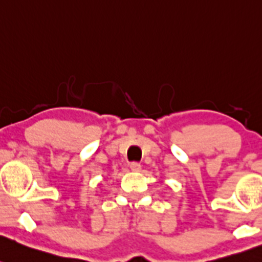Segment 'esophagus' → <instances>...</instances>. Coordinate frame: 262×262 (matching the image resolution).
I'll list each match as a JSON object with an SVG mask.
<instances>
[{
  "mask_svg": "<svg viewBox=\"0 0 262 262\" xmlns=\"http://www.w3.org/2000/svg\"><path fill=\"white\" fill-rule=\"evenodd\" d=\"M130 169L133 170V172H139L140 164L137 163V162H133V163H130Z\"/></svg>",
  "mask_w": 262,
  "mask_h": 262,
  "instance_id": "1",
  "label": "esophagus"
}]
</instances>
